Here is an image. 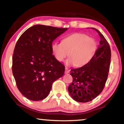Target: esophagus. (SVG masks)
<instances>
[{"instance_id": "obj_1", "label": "esophagus", "mask_w": 124, "mask_h": 124, "mask_svg": "<svg viewBox=\"0 0 124 124\" xmlns=\"http://www.w3.org/2000/svg\"><path fill=\"white\" fill-rule=\"evenodd\" d=\"M69 71H70V70H69L67 68H65V74H68L69 73Z\"/></svg>"}]
</instances>
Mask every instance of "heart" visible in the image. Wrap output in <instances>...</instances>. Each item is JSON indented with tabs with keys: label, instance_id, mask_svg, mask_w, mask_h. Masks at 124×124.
<instances>
[{
	"label": "heart",
	"instance_id": "1",
	"mask_svg": "<svg viewBox=\"0 0 124 124\" xmlns=\"http://www.w3.org/2000/svg\"><path fill=\"white\" fill-rule=\"evenodd\" d=\"M51 47L59 62H63L69 53L70 57L66 60V65L80 68L93 59L98 49V44L95 39L86 34L75 33L64 38L61 43H53Z\"/></svg>",
	"mask_w": 124,
	"mask_h": 124
}]
</instances>
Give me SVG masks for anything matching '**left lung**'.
I'll list each match as a JSON object with an SVG mask.
<instances>
[{
	"label": "left lung",
	"instance_id": "1",
	"mask_svg": "<svg viewBox=\"0 0 124 124\" xmlns=\"http://www.w3.org/2000/svg\"><path fill=\"white\" fill-rule=\"evenodd\" d=\"M100 38V45L94 58L86 65L70 71L73 83L68 87L69 93L76 101H90L103 90L107 80L111 60L109 44L103 35L94 28Z\"/></svg>",
	"mask_w": 124,
	"mask_h": 124
}]
</instances>
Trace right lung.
Here are the masks:
<instances>
[{
  "mask_svg": "<svg viewBox=\"0 0 124 124\" xmlns=\"http://www.w3.org/2000/svg\"><path fill=\"white\" fill-rule=\"evenodd\" d=\"M68 28L35 25L20 36L15 46L12 71L16 86L32 101L46 98L53 82L62 77L65 66L53 55L51 44Z\"/></svg>",
  "mask_w": 124,
  "mask_h": 124,
  "instance_id": "right-lung-1",
  "label": "right lung"
}]
</instances>
